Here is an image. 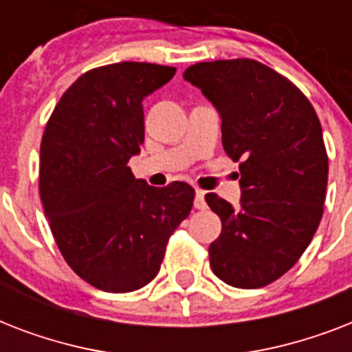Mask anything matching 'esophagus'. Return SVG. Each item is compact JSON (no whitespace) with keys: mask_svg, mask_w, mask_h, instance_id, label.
Returning <instances> with one entry per match:
<instances>
[{"mask_svg":"<svg viewBox=\"0 0 352 352\" xmlns=\"http://www.w3.org/2000/svg\"><path fill=\"white\" fill-rule=\"evenodd\" d=\"M195 208L197 210L206 208V201H204L203 190H195Z\"/></svg>","mask_w":352,"mask_h":352,"instance_id":"obj_1","label":"esophagus"}]
</instances>
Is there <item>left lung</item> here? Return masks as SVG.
I'll return each instance as SVG.
<instances>
[{"label":"left lung","instance_id":"8db88e82","mask_svg":"<svg viewBox=\"0 0 352 352\" xmlns=\"http://www.w3.org/2000/svg\"><path fill=\"white\" fill-rule=\"evenodd\" d=\"M182 76L217 107L223 148L241 171L239 208L204 195L223 225L210 267L237 289L270 285L298 263L322 221L329 157L320 118L289 78L250 58L195 63Z\"/></svg>","mask_w":352,"mask_h":352}]
</instances>
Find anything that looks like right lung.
I'll use <instances>...</instances> for the list:
<instances>
[{"instance_id": "obj_1", "label": "right lung", "mask_w": 352, "mask_h": 352, "mask_svg": "<svg viewBox=\"0 0 352 352\" xmlns=\"http://www.w3.org/2000/svg\"><path fill=\"white\" fill-rule=\"evenodd\" d=\"M177 69L120 62L84 73L54 107L40 148V197L67 265L96 289L131 292L160 270L193 190L153 188L127 166L144 142V96Z\"/></svg>"}]
</instances>
